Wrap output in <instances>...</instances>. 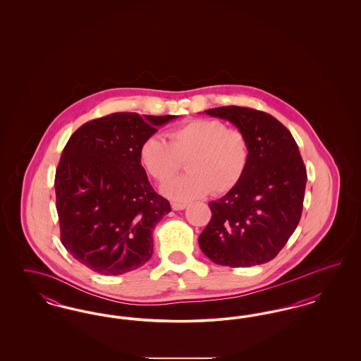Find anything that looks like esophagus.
<instances>
[{"mask_svg": "<svg viewBox=\"0 0 361 361\" xmlns=\"http://www.w3.org/2000/svg\"><path fill=\"white\" fill-rule=\"evenodd\" d=\"M187 207L185 203H178V202H173L172 208L174 211H180V209H184Z\"/></svg>", "mask_w": 361, "mask_h": 361, "instance_id": "34e87169", "label": "esophagus"}]
</instances>
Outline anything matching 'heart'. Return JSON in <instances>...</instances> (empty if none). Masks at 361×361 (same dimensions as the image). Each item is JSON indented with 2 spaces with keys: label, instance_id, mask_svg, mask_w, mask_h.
<instances>
[{
  "label": "heart",
  "instance_id": "heart-1",
  "mask_svg": "<svg viewBox=\"0 0 361 361\" xmlns=\"http://www.w3.org/2000/svg\"><path fill=\"white\" fill-rule=\"evenodd\" d=\"M168 140L149 137L139 149V161L155 181H169L187 159L188 173L166 184L162 192L177 202L222 195L243 177L250 159L246 134L216 119H196L169 130Z\"/></svg>",
  "mask_w": 361,
  "mask_h": 361
}]
</instances>
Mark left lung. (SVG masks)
I'll return each mask as SVG.
<instances>
[{"label": "left lung", "instance_id": "1", "mask_svg": "<svg viewBox=\"0 0 361 361\" xmlns=\"http://www.w3.org/2000/svg\"><path fill=\"white\" fill-rule=\"evenodd\" d=\"M207 115L231 121L250 143L240 183L208 203L212 216L199 237L212 262L240 268L277 256L300 221L307 172L291 133L272 115L245 106H219Z\"/></svg>", "mask_w": 361, "mask_h": 361}]
</instances>
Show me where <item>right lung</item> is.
I'll list each match as a JSON object with an SVG mask.
<instances>
[{"label": "right lung", "mask_w": 361, "mask_h": 361, "mask_svg": "<svg viewBox=\"0 0 361 361\" xmlns=\"http://www.w3.org/2000/svg\"><path fill=\"white\" fill-rule=\"evenodd\" d=\"M174 118L116 112L68 140L54 181L61 240L93 272L123 275L152 257L153 230L171 204L149 183L139 149Z\"/></svg>", "instance_id": "right-lung-1"}]
</instances>
